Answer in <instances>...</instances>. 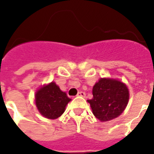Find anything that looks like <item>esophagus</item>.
<instances>
[{
  "label": "esophagus",
  "instance_id": "obj_1",
  "mask_svg": "<svg viewBox=\"0 0 154 154\" xmlns=\"http://www.w3.org/2000/svg\"><path fill=\"white\" fill-rule=\"evenodd\" d=\"M77 96L78 97H85V92H79L77 94Z\"/></svg>",
  "mask_w": 154,
  "mask_h": 154
}]
</instances>
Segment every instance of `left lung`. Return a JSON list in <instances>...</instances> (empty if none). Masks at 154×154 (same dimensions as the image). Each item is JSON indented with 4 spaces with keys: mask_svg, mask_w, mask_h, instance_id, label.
I'll return each instance as SVG.
<instances>
[{
    "mask_svg": "<svg viewBox=\"0 0 154 154\" xmlns=\"http://www.w3.org/2000/svg\"><path fill=\"white\" fill-rule=\"evenodd\" d=\"M93 98L88 100L95 117L109 122L122 114L129 102L126 85L119 80L101 78L93 88Z\"/></svg>",
    "mask_w": 154,
    "mask_h": 154,
    "instance_id": "1",
    "label": "left lung"
}]
</instances>
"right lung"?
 I'll list each match as a JSON object with an SVG mask.
<instances>
[{
  "instance_id": "obj_1",
  "label": "right lung",
  "mask_w": 154,
  "mask_h": 154,
  "mask_svg": "<svg viewBox=\"0 0 154 154\" xmlns=\"http://www.w3.org/2000/svg\"><path fill=\"white\" fill-rule=\"evenodd\" d=\"M71 99L55 82L41 87L35 94V103L40 113L49 119H57L65 112Z\"/></svg>"
}]
</instances>
